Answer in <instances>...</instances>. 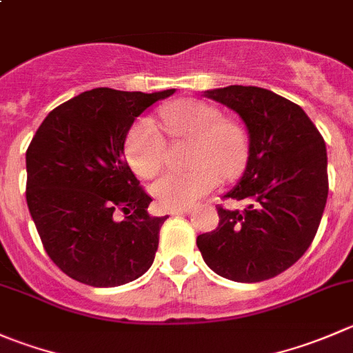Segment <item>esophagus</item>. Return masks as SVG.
<instances>
[{
  "label": "esophagus",
  "instance_id": "1",
  "mask_svg": "<svg viewBox=\"0 0 353 353\" xmlns=\"http://www.w3.org/2000/svg\"><path fill=\"white\" fill-rule=\"evenodd\" d=\"M193 208L191 207H184V208H176V210H170V215H184V214H191Z\"/></svg>",
  "mask_w": 353,
  "mask_h": 353
}]
</instances>
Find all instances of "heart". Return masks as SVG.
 <instances>
[{"instance_id":"1","label":"heart","mask_w":353,"mask_h":353,"mask_svg":"<svg viewBox=\"0 0 353 353\" xmlns=\"http://www.w3.org/2000/svg\"><path fill=\"white\" fill-rule=\"evenodd\" d=\"M170 136L191 141L184 172H167L150 186L157 203L167 210L191 207L224 181L234 179L248 162V136L217 107L198 100H179L162 110ZM165 141L155 122L143 117L125 136L124 153L138 176L153 177L160 170Z\"/></svg>"}]
</instances>
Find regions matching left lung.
<instances>
[{"label": "left lung", "mask_w": 353, "mask_h": 353, "mask_svg": "<svg viewBox=\"0 0 353 353\" xmlns=\"http://www.w3.org/2000/svg\"><path fill=\"white\" fill-rule=\"evenodd\" d=\"M205 97L234 110L250 136L246 169L219 207V225L196 238L205 263L225 279L259 283L281 274L307 252L327 200L324 139L293 101L256 85H228Z\"/></svg>", "instance_id": "1"}]
</instances>
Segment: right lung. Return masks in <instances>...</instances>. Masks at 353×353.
Instances as JSON below:
<instances>
[{
  "label": "right lung",
  "instance_id": "obj_1",
  "mask_svg": "<svg viewBox=\"0 0 353 353\" xmlns=\"http://www.w3.org/2000/svg\"><path fill=\"white\" fill-rule=\"evenodd\" d=\"M97 88L51 110L26 153V198L50 259L97 288L134 281L152 268L163 217H152L124 159L132 122L174 94Z\"/></svg>",
  "mask_w": 353,
  "mask_h": 353
}]
</instances>
